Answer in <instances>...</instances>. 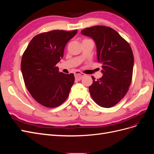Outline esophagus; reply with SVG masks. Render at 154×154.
Here are the masks:
<instances>
[{"label": "esophagus", "mask_w": 154, "mask_h": 154, "mask_svg": "<svg viewBox=\"0 0 154 154\" xmlns=\"http://www.w3.org/2000/svg\"><path fill=\"white\" fill-rule=\"evenodd\" d=\"M74 76H75V79L76 80H80L82 78H83L85 76V74L80 73L79 72H76L75 74H74Z\"/></svg>", "instance_id": "1"}]
</instances>
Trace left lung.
I'll list each match as a JSON object with an SVG mask.
<instances>
[{
  "mask_svg": "<svg viewBox=\"0 0 154 154\" xmlns=\"http://www.w3.org/2000/svg\"><path fill=\"white\" fill-rule=\"evenodd\" d=\"M95 42L97 62L101 63L103 76L88 87L96 104L110 108L127 94L132 78L134 55L129 44L109 27L95 26L81 31Z\"/></svg>",
  "mask_w": 154,
  "mask_h": 154,
  "instance_id": "obj_1",
  "label": "left lung"
}]
</instances>
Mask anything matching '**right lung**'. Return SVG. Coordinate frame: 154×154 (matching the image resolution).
Listing matches in <instances>:
<instances>
[{
    "label": "right lung",
    "instance_id": "add662e5",
    "mask_svg": "<svg viewBox=\"0 0 154 154\" xmlns=\"http://www.w3.org/2000/svg\"><path fill=\"white\" fill-rule=\"evenodd\" d=\"M77 30H54L34 36L22 55L21 71L25 85L33 98L46 107L62 104L74 82L72 73L56 67L63 57L66 45Z\"/></svg>",
    "mask_w": 154,
    "mask_h": 154
}]
</instances>
